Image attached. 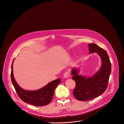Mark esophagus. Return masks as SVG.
I'll return each mask as SVG.
<instances>
[{
    "label": "esophagus",
    "instance_id": "34e87169",
    "mask_svg": "<svg viewBox=\"0 0 124 124\" xmlns=\"http://www.w3.org/2000/svg\"><path fill=\"white\" fill-rule=\"evenodd\" d=\"M69 77V73L68 72H66L65 73H64L63 75V77L65 78H67Z\"/></svg>",
    "mask_w": 124,
    "mask_h": 124
}]
</instances>
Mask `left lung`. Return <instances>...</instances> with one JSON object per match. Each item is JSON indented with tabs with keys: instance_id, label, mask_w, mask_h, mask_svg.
Listing matches in <instances>:
<instances>
[{
	"instance_id": "1",
	"label": "left lung",
	"mask_w": 124,
	"mask_h": 124,
	"mask_svg": "<svg viewBox=\"0 0 124 124\" xmlns=\"http://www.w3.org/2000/svg\"><path fill=\"white\" fill-rule=\"evenodd\" d=\"M89 53H96L100 56L101 65L99 70L92 77L79 74V69L74 67L71 74L76 85L73 92V96L79 101H88L103 94L108 85L111 70V65L107 52L95 44L88 45Z\"/></svg>"
}]
</instances>
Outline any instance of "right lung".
I'll list each match as a JSON object with an SVG mask.
<instances>
[{
    "instance_id": "obj_1",
    "label": "right lung",
    "mask_w": 124,
    "mask_h": 124,
    "mask_svg": "<svg viewBox=\"0 0 124 124\" xmlns=\"http://www.w3.org/2000/svg\"><path fill=\"white\" fill-rule=\"evenodd\" d=\"M14 60L15 59H14L12 64L10 77L16 92L20 99L27 103L36 106H45L49 104L53 98L55 89L61 82L60 78H59L53 80L39 90L35 91L24 90L20 87L14 78L13 74Z\"/></svg>"
}]
</instances>
